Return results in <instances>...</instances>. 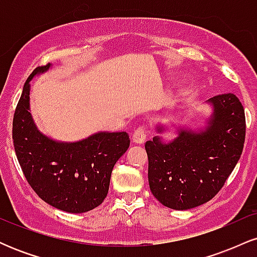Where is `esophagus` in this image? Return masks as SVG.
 <instances>
[{
  "label": "esophagus",
  "mask_w": 257,
  "mask_h": 257,
  "mask_svg": "<svg viewBox=\"0 0 257 257\" xmlns=\"http://www.w3.org/2000/svg\"><path fill=\"white\" fill-rule=\"evenodd\" d=\"M132 139L135 144H143L146 139L145 128H144V126H139L137 131L134 132V134H133Z\"/></svg>",
  "instance_id": "34e87169"
}]
</instances>
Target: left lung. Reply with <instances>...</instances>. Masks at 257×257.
Masks as SVG:
<instances>
[{"mask_svg":"<svg viewBox=\"0 0 257 257\" xmlns=\"http://www.w3.org/2000/svg\"><path fill=\"white\" fill-rule=\"evenodd\" d=\"M211 107L204 126L158 123L156 133L173 132L166 140L147 141L150 190L156 199L175 210L209 202L225 185L239 161L245 140V114L234 94L206 100Z\"/></svg>","mask_w":257,"mask_h":257,"instance_id":"obj_1","label":"left lung"}]
</instances>
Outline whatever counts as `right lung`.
<instances>
[{"label":"right lung","mask_w":257,"mask_h":257,"mask_svg":"<svg viewBox=\"0 0 257 257\" xmlns=\"http://www.w3.org/2000/svg\"><path fill=\"white\" fill-rule=\"evenodd\" d=\"M51 67H37L25 82L14 112V150L40 198L59 210L81 214L104 202L112 169L128 150L131 139L125 132H98L70 143L40 132L30 110V82Z\"/></svg>","instance_id":"right-lung-1"}]
</instances>
